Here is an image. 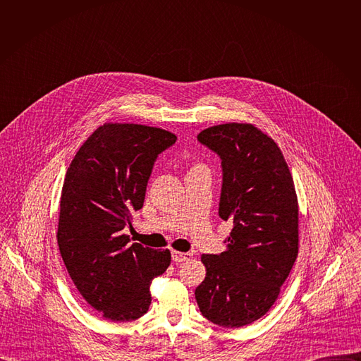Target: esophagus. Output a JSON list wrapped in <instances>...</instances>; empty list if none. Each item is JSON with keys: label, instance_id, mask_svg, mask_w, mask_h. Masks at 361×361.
Segmentation results:
<instances>
[{"label": "esophagus", "instance_id": "34e87169", "mask_svg": "<svg viewBox=\"0 0 361 361\" xmlns=\"http://www.w3.org/2000/svg\"><path fill=\"white\" fill-rule=\"evenodd\" d=\"M191 255L192 254H190V252H181V251H171V257H173V260L176 262V263H183V262H187V260H190L191 259Z\"/></svg>", "mask_w": 361, "mask_h": 361}]
</instances>
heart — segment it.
Segmentation results:
<instances>
[{"instance_id":"obj_1","label":"heart","mask_w":361,"mask_h":361,"mask_svg":"<svg viewBox=\"0 0 361 361\" xmlns=\"http://www.w3.org/2000/svg\"><path fill=\"white\" fill-rule=\"evenodd\" d=\"M194 167H197V166H194Z\"/></svg>"}]
</instances>
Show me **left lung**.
<instances>
[{"mask_svg":"<svg viewBox=\"0 0 361 361\" xmlns=\"http://www.w3.org/2000/svg\"><path fill=\"white\" fill-rule=\"evenodd\" d=\"M198 141L223 167L219 216L233 223L221 254H202L205 279L195 288L201 314L221 327H243L276 302L298 254V201L279 145L252 124L202 130Z\"/></svg>","mask_w":361,"mask_h":361,"instance_id":"8db88e82","label":"left lung"}]
</instances>
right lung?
I'll return each mask as SVG.
<instances>
[{
    "label": "right lung",
    "instance_id": "obj_1",
    "mask_svg": "<svg viewBox=\"0 0 361 361\" xmlns=\"http://www.w3.org/2000/svg\"><path fill=\"white\" fill-rule=\"evenodd\" d=\"M177 137L141 124L106 123L80 147L61 191L57 241L82 298L111 322L148 312L149 286L171 263L170 250L130 243L123 234L142 207L159 154Z\"/></svg>",
    "mask_w": 361,
    "mask_h": 361
}]
</instances>
